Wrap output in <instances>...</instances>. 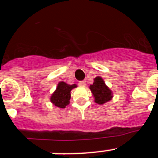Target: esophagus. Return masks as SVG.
Segmentation results:
<instances>
[{"mask_svg": "<svg viewBox=\"0 0 158 158\" xmlns=\"http://www.w3.org/2000/svg\"><path fill=\"white\" fill-rule=\"evenodd\" d=\"M78 85L80 86V87H85L86 85V82L85 81H80L78 83Z\"/></svg>", "mask_w": 158, "mask_h": 158, "instance_id": "esophagus-1", "label": "esophagus"}]
</instances>
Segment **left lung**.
Returning <instances> with one entry per match:
<instances>
[{
  "label": "left lung",
  "instance_id": "obj_1",
  "mask_svg": "<svg viewBox=\"0 0 158 158\" xmlns=\"http://www.w3.org/2000/svg\"><path fill=\"white\" fill-rule=\"evenodd\" d=\"M89 89L94 96V101L96 104H104L112 99V91L106 85L104 79L100 76L94 78L93 84L90 85Z\"/></svg>",
  "mask_w": 158,
  "mask_h": 158
}]
</instances>
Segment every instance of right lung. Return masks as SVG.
I'll use <instances>...</instances> for the list:
<instances>
[{
  "label": "right lung",
  "instance_id": "add662e5",
  "mask_svg": "<svg viewBox=\"0 0 158 158\" xmlns=\"http://www.w3.org/2000/svg\"><path fill=\"white\" fill-rule=\"evenodd\" d=\"M77 87V85L76 84L68 85L64 81H60L58 84L55 91L51 96V102L54 106L59 108H65L69 104L71 90Z\"/></svg>",
  "mask_w": 158,
  "mask_h": 158
}]
</instances>
